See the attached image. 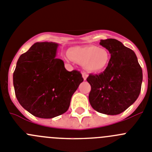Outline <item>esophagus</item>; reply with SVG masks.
<instances>
[{
  "label": "esophagus",
  "instance_id": "esophagus-1",
  "mask_svg": "<svg viewBox=\"0 0 152 152\" xmlns=\"http://www.w3.org/2000/svg\"><path fill=\"white\" fill-rule=\"evenodd\" d=\"M82 75H83V77L84 79V80H86L87 77H88V73H86V72H83L82 73Z\"/></svg>",
  "mask_w": 152,
  "mask_h": 152
}]
</instances>
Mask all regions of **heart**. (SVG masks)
Returning <instances> with one entry per match:
<instances>
[{
    "label": "heart",
    "instance_id": "1",
    "mask_svg": "<svg viewBox=\"0 0 152 152\" xmlns=\"http://www.w3.org/2000/svg\"><path fill=\"white\" fill-rule=\"evenodd\" d=\"M68 56L72 61L83 64L86 70L100 73L109 65L110 53L106 48L95 45L76 46L69 49Z\"/></svg>",
    "mask_w": 152,
    "mask_h": 152
}]
</instances>
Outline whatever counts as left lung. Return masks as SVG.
<instances>
[{
	"mask_svg": "<svg viewBox=\"0 0 152 152\" xmlns=\"http://www.w3.org/2000/svg\"><path fill=\"white\" fill-rule=\"evenodd\" d=\"M107 49L110 60L107 67L99 74H90L88 95L90 104L96 111L117 115L126 110L139 97L142 83V70L133 50L117 39L101 40Z\"/></svg>",
	"mask_w": 152,
	"mask_h": 152,
	"instance_id": "8db88e82",
	"label": "left lung"
}]
</instances>
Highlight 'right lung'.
<instances>
[{
	"instance_id": "1",
	"label": "right lung",
	"mask_w": 152,
	"mask_h": 152,
	"mask_svg": "<svg viewBox=\"0 0 152 152\" xmlns=\"http://www.w3.org/2000/svg\"><path fill=\"white\" fill-rule=\"evenodd\" d=\"M58 44L36 42L22 54L13 73V86L19 103L39 118H53L64 113L79 84L80 72L66 70L56 58Z\"/></svg>"
}]
</instances>
